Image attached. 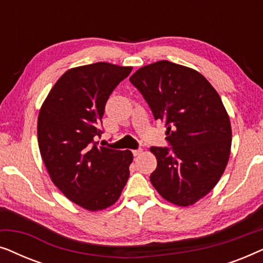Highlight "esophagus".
I'll use <instances>...</instances> for the list:
<instances>
[{"label":"esophagus","instance_id":"34e87169","mask_svg":"<svg viewBox=\"0 0 263 263\" xmlns=\"http://www.w3.org/2000/svg\"><path fill=\"white\" fill-rule=\"evenodd\" d=\"M141 152H142L141 148L134 149V151H133V154H134V157H138V156H140V154H141Z\"/></svg>","mask_w":263,"mask_h":263}]
</instances>
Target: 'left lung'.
Returning <instances> with one entry per match:
<instances>
[{"label": "left lung", "mask_w": 263, "mask_h": 263, "mask_svg": "<svg viewBox=\"0 0 263 263\" xmlns=\"http://www.w3.org/2000/svg\"><path fill=\"white\" fill-rule=\"evenodd\" d=\"M129 80L165 124L171 145L151 147L157 158L151 183L168 202L194 204L217 185L229 161L232 130L220 96L199 71L168 61L141 67Z\"/></svg>", "instance_id": "8db88e82"}]
</instances>
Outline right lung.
I'll list each match as a JSON object with an SVG mask.
<instances>
[{
	"label": "right lung",
	"instance_id": "obj_1",
	"mask_svg": "<svg viewBox=\"0 0 263 263\" xmlns=\"http://www.w3.org/2000/svg\"><path fill=\"white\" fill-rule=\"evenodd\" d=\"M132 67L106 62L71 68L38 115V145L50 178L71 202L95 212L112 206L129 178L130 151L99 147L105 104Z\"/></svg>",
	"mask_w": 263,
	"mask_h": 263
}]
</instances>
